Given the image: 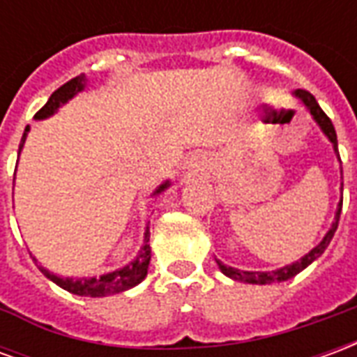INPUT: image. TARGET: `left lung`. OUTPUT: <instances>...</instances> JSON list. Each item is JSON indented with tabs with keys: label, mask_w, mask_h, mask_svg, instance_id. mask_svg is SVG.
Segmentation results:
<instances>
[{
	"label": "left lung",
	"mask_w": 357,
	"mask_h": 357,
	"mask_svg": "<svg viewBox=\"0 0 357 357\" xmlns=\"http://www.w3.org/2000/svg\"><path fill=\"white\" fill-rule=\"evenodd\" d=\"M292 95H294L296 99H300V101H302V105H304V107L310 110V114L314 116V120L317 122V126L321 128V132L325 133V135H327V139L333 143V149H335L338 160H340L335 126H333V122H331V118L327 116L325 112H323L321 107L317 105L314 95L310 93V91H306V89H296V91H294ZM340 210H342V201L338 202L337 214H335V222H333V225H331V229L327 231V235L323 237L321 243H319L317 247L312 248V250H310L306 256H302L300 260H296L294 264H291V266H284V268H279V269H275V271H241V269H235V268H231V266H225V264H222L220 260H216L218 268L222 269V273H224V275L231 277V279H235V281H243V283L269 284V283H281V281H287V279H291V277H294L296 273H300L302 269H306L310 264L314 262V260H317V258H319V256L325 252V248L329 247L331 239H333V235H335V231H337L338 220H340Z\"/></svg>",
	"instance_id": "1"
}]
</instances>
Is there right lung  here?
<instances>
[{
	"label": "right lung",
	"mask_w": 357,
	"mask_h": 357,
	"mask_svg": "<svg viewBox=\"0 0 357 357\" xmlns=\"http://www.w3.org/2000/svg\"><path fill=\"white\" fill-rule=\"evenodd\" d=\"M86 86V76L80 74V76H76L70 82H66L63 84L61 88L55 89L53 93H51L50 101L43 105L42 109L36 112V120H43V118H50L51 114H55L59 110L61 105H65L68 99H73L74 95L80 93L82 89ZM28 128L22 133V139H20L19 145V155L20 151H22V145H24V141H26V133ZM170 185V181H166L162 185L156 189L153 195L162 193L166 187ZM34 262L38 264V260L34 258ZM149 262H151V247H149V227L145 229V239H143V247L137 252V256L133 258L132 262L124 266V268L116 269V271H110V273H105L101 277H80V279H73V277H59L55 273H51L50 269H45L43 266H38L40 271H42L43 275L51 279L53 283L59 284L61 289H65V291L73 292V294H78V296H109V294H118V292H124L128 289H132L135 284H139L145 275H147V269H149Z\"/></svg>",
	"instance_id": "right-lung-1"
}]
</instances>
